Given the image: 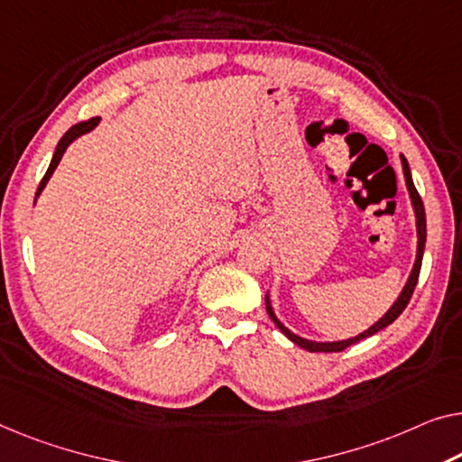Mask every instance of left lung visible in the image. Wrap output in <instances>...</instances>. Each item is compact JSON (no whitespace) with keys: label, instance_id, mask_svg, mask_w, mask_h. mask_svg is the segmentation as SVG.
I'll return each instance as SVG.
<instances>
[{"label":"left lung","instance_id":"left-lung-1","mask_svg":"<svg viewBox=\"0 0 462 462\" xmlns=\"http://www.w3.org/2000/svg\"><path fill=\"white\" fill-rule=\"evenodd\" d=\"M402 171H404V180H407V189H409V195H411V201H412V208H415V216H417V236H419V246H417V261L415 265H412V272H411V278L407 282V286H404V291L401 292V297L394 302V305L390 307V311L383 315V318L374 323L369 329H365L363 334L355 336V338H348V340H342V342H313V340H305L300 338V336L292 334L291 329L284 328L280 323V319L273 315V309L270 305V297H265V307H267V313H270L272 321L278 326V329L282 334L286 336L288 340H292L294 344H299L300 348H307L309 353H340V350L348 348L350 344L359 342L363 338H369V336H374L383 329L385 326H390L392 321H394L398 315H401L404 309H407L409 300L412 297V292H415V286H417V280H419V272H421V261H423V249H425V236H428V228H425V209H423V201L421 197H419V192L415 189V184H412V178H411V170H409V163L407 160L402 157Z\"/></svg>","mask_w":462,"mask_h":462}]
</instances>
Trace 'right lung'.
I'll return each mask as SVG.
<instances>
[{"label": "right lung", "instance_id": "obj_1", "mask_svg": "<svg viewBox=\"0 0 462 462\" xmlns=\"http://www.w3.org/2000/svg\"><path fill=\"white\" fill-rule=\"evenodd\" d=\"M97 124H99V118H91V120L79 122V124H74V126H72L70 130H68V133H66L64 136H61L60 143H58V147H55V153H53V160H51V163H50V168H47L43 180H41V184H39L37 197H39V192L45 189V184H47V180H50V178H51L53 170L58 168V163H60V160H61V155H64V151L68 149V144H70L74 139H79L80 134H85V133H88V130H93L95 126H97Z\"/></svg>", "mask_w": 462, "mask_h": 462}]
</instances>
